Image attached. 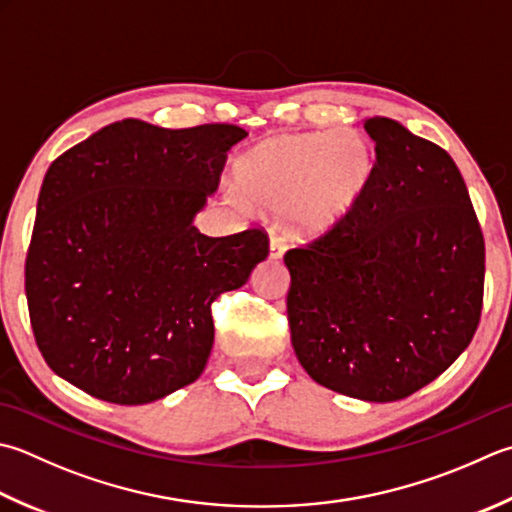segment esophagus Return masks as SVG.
<instances>
[{
    "label": "esophagus",
    "instance_id": "obj_1",
    "mask_svg": "<svg viewBox=\"0 0 512 512\" xmlns=\"http://www.w3.org/2000/svg\"><path fill=\"white\" fill-rule=\"evenodd\" d=\"M286 239L282 235L270 237V259H282L286 253Z\"/></svg>",
    "mask_w": 512,
    "mask_h": 512
}]
</instances>
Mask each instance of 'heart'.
<instances>
[{
	"mask_svg": "<svg viewBox=\"0 0 512 512\" xmlns=\"http://www.w3.org/2000/svg\"><path fill=\"white\" fill-rule=\"evenodd\" d=\"M375 148L357 130L266 137L235 162L250 204L288 210L299 233H324L362 202L375 177Z\"/></svg>",
	"mask_w": 512,
	"mask_h": 512,
	"instance_id": "heart-1",
	"label": "heart"
}]
</instances>
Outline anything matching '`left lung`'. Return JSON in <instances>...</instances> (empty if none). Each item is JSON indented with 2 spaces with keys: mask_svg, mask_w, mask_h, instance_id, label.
Returning a JSON list of instances; mask_svg holds the SVG:
<instances>
[{
  "mask_svg": "<svg viewBox=\"0 0 512 512\" xmlns=\"http://www.w3.org/2000/svg\"><path fill=\"white\" fill-rule=\"evenodd\" d=\"M377 166L362 202L284 262L290 339L335 393L397 402L468 348L484 304L486 248L444 148L388 117L364 122Z\"/></svg>",
  "mask_w": 512,
  "mask_h": 512,
  "instance_id": "8db88e82",
  "label": "left lung"
}]
</instances>
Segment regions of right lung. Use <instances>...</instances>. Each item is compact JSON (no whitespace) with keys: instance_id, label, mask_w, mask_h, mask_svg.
I'll return each mask as SVG.
<instances>
[{"instance_id":"right-lung-1","label":"right lung","mask_w":512,"mask_h":512,"mask_svg":"<svg viewBox=\"0 0 512 512\" xmlns=\"http://www.w3.org/2000/svg\"><path fill=\"white\" fill-rule=\"evenodd\" d=\"M233 124L115 122L46 170L26 253L39 353L84 393L139 406L193 384L213 348L210 304L268 257L264 228L206 237Z\"/></svg>"}]
</instances>
